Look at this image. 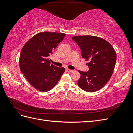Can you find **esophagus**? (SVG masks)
Here are the masks:
<instances>
[{"label": "esophagus", "mask_w": 133, "mask_h": 133, "mask_svg": "<svg viewBox=\"0 0 133 133\" xmlns=\"http://www.w3.org/2000/svg\"><path fill=\"white\" fill-rule=\"evenodd\" d=\"M66 71L68 73H71V72H73L74 70H70L69 69H66Z\"/></svg>", "instance_id": "34e87169"}]
</instances>
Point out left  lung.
Instances as JSON below:
<instances>
[{
  "instance_id": "obj_1",
  "label": "left lung",
  "mask_w": 133,
  "mask_h": 133,
  "mask_svg": "<svg viewBox=\"0 0 133 133\" xmlns=\"http://www.w3.org/2000/svg\"><path fill=\"white\" fill-rule=\"evenodd\" d=\"M72 39L77 43L82 57L88 61V71L79 70L81 75L78 85L84 91L100 90L110 79L116 60V54L111 44L105 39L91 35L75 36Z\"/></svg>"
}]
</instances>
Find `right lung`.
Masks as SVG:
<instances>
[{"label":"right lung","instance_id":"right-lung-1","mask_svg":"<svg viewBox=\"0 0 133 133\" xmlns=\"http://www.w3.org/2000/svg\"><path fill=\"white\" fill-rule=\"evenodd\" d=\"M65 35L41 32L30 38L22 48L20 69L30 85L40 91L46 92L53 88L65 71L63 67L51 65L49 58Z\"/></svg>","mask_w":133,"mask_h":133}]
</instances>
